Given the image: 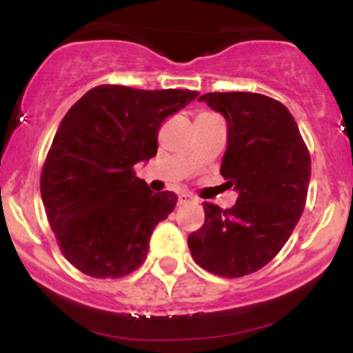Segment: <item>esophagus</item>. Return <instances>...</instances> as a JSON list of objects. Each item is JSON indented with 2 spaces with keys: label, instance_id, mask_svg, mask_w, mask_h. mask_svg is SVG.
Instances as JSON below:
<instances>
[{
  "label": "esophagus",
  "instance_id": "34e87169",
  "mask_svg": "<svg viewBox=\"0 0 353 353\" xmlns=\"http://www.w3.org/2000/svg\"><path fill=\"white\" fill-rule=\"evenodd\" d=\"M190 202H196V199L192 196H189V194H181L179 204H190Z\"/></svg>",
  "mask_w": 353,
  "mask_h": 353
}]
</instances>
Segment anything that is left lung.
Instances as JSON below:
<instances>
[{"label": "left lung", "mask_w": 353, "mask_h": 353, "mask_svg": "<svg viewBox=\"0 0 353 353\" xmlns=\"http://www.w3.org/2000/svg\"><path fill=\"white\" fill-rule=\"evenodd\" d=\"M228 121L221 174L237 190L230 209L204 202L205 221L188 244L202 269L244 277L279 254L301 219L310 182V156L294 116L257 92L201 96Z\"/></svg>", "instance_id": "left-lung-1"}]
</instances>
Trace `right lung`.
Instances as JSON below:
<instances>
[{
	"label": "right lung",
	"mask_w": 353,
	"mask_h": 353,
	"mask_svg": "<svg viewBox=\"0 0 353 353\" xmlns=\"http://www.w3.org/2000/svg\"><path fill=\"white\" fill-rule=\"evenodd\" d=\"M199 92L92 88L61 121L41 172V197L61 252L96 279L131 274L148 257L157 222L177 196L154 192L134 165L157 152L168 116Z\"/></svg>",
	"instance_id": "right-lung-1"
}]
</instances>
